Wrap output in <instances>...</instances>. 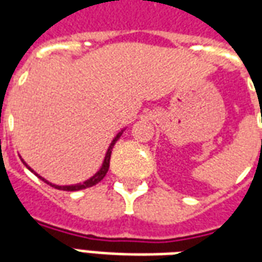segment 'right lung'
Instances as JSON below:
<instances>
[{"mask_svg": "<svg viewBox=\"0 0 262 262\" xmlns=\"http://www.w3.org/2000/svg\"><path fill=\"white\" fill-rule=\"evenodd\" d=\"M122 133H123V130L119 132V133H118V135L115 136V139L112 140V143L109 144L108 151H106V154H105V159H103V163H102V165H101V168H99V170H98L97 172H95V174L91 177V178H88L86 181L80 182V184H74V185H56V184H52V182L46 181V180H45L43 177H40L39 174H36V172L32 170L29 165L26 164L24 160H22V163L26 165V168H28V170H31L32 172H33L35 176L39 177V178H40L42 181H45L46 184H49V185H52V187L56 188V189H61V191H80V189H85V188H90V187H94V185H97L98 182L102 181L103 177L106 176V172H108V170H109V161H111V154H112V148H114L115 143L119 140V137L122 136Z\"/></svg>", "mask_w": 262, "mask_h": 262, "instance_id": "right-lung-1", "label": "right lung"}]
</instances>
